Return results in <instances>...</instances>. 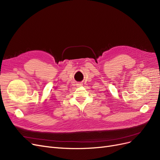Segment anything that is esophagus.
Wrapping results in <instances>:
<instances>
[{"label": "esophagus", "instance_id": "34e87169", "mask_svg": "<svg viewBox=\"0 0 160 160\" xmlns=\"http://www.w3.org/2000/svg\"><path fill=\"white\" fill-rule=\"evenodd\" d=\"M77 85H78L79 86H81V84H77Z\"/></svg>", "mask_w": 160, "mask_h": 160}]
</instances>
